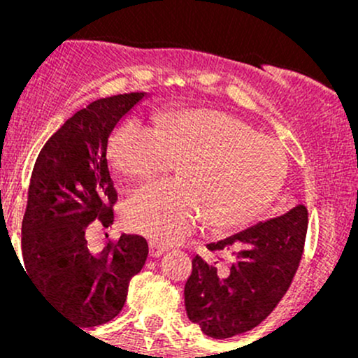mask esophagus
Instances as JSON below:
<instances>
[{
  "label": "esophagus",
  "mask_w": 358,
  "mask_h": 358,
  "mask_svg": "<svg viewBox=\"0 0 358 358\" xmlns=\"http://www.w3.org/2000/svg\"><path fill=\"white\" fill-rule=\"evenodd\" d=\"M165 250H166V248L163 244H159V242H156V241L150 242V256L151 257H159L162 254H165Z\"/></svg>",
  "instance_id": "1"
}]
</instances>
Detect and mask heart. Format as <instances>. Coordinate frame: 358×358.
I'll return each instance as SVG.
<instances>
[{"label":"heart","mask_w":358,"mask_h":358,"mask_svg":"<svg viewBox=\"0 0 358 358\" xmlns=\"http://www.w3.org/2000/svg\"><path fill=\"white\" fill-rule=\"evenodd\" d=\"M110 158L127 178L148 180L178 165L182 180H163L127 196L129 231L162 244L185 239L205 219L213 229H237L257 219L281 192L285 150L241 119L217 110H185L151 127L122 121Z\"/></svg>","instance_id":"obj_1"}]
</instances>
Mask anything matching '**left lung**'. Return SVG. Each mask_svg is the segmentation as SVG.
I'll list each match as a JSON object with an SVG mask.
<instances>
[{"instance_id":"obj_1","label":"left lung","mask_w":358,"mask_h":358,"mask_svg":"<svg viewBox=\"0 0 358 358\" xmlns=\"http://www.w3.org/2000/svg\"><path fill=\"white\" fill-rule=\"evenodd\" d=\"M308 210L296 205L282 215L210 242L212 252L227 250L231 262L217 264L200 256L192 261L185 285L188 318L212 338H231L257 327L291 286L301 262Z\"/></svg>"}]
</instances>
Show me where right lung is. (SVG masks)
Returning a JSON list of instances; mask_svg holds the SVG:
<instances>
[{"label": "right lung", "instance_id": "1", "mask_svg": "<svg viewBox=\"0 0 358 358\" xmlns=\"http://www.w3.org/2000/svg\"><path fill=\"white\" fill-rule=\"evenodd\" d=\"M146 92L97 99L45 143L31 173L22 224L24 269L53 306L82 328L108 323L126 303L148 257L141 236L122 234L101 252L87 248L92 222L109 227L117 192L108 145L114 127Z\"/></svg>", "mask_w": 358, "mask_h": 358}]
</instances>
